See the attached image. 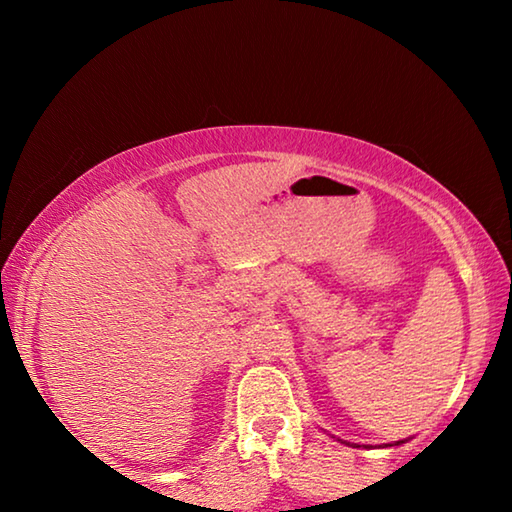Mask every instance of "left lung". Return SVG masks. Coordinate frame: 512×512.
<instances>
[{
	"mask_svg": "<svg viewBox=\"0 0 512 512\" xmlns=\"http://www.w3.org/2000/svg\"><path fill=\"white\" fill-rule=\"evenodd\" d=\"M400 443H402V440H400ZM400 443H397V445H400ZM388 447H391V445H388Z\"/></svg>",
	"mask_w": 512,
	"mask_h": 512,
	"instance_id": "left-lung-1",
	"label": "left lung"
}]
</instances>
